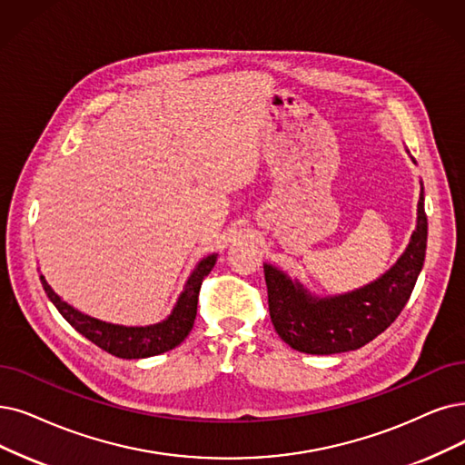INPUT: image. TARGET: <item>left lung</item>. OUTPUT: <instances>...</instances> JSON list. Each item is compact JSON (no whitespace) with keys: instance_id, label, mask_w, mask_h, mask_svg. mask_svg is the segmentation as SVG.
<instances>
[{"instance_id":"1","label":"left lung","mask_w":465,"mask_h":465,"mask_svg":"<svg viewBox=\"0 0 465 465\" xmlns=\"http://www.w3.org/2000/svg\"><path fill=\"white\" fill-rule=\"evenodd\" d=\"M427 246L423 191L418 225L399 262L376 282L338 297L309 295L278 269L265 265L269 312L274 330L292 349L309 355L355 351L395 322L416 286Z\"/></svg>"}]
</instances>
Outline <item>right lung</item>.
Returning a JSON list of instances; mask_svg holds the SVG:
<instances>
[{
	"mask_svg": "<svg viewBox=\"0 0 465 465\" xmlns=\"http://www.w3.org/2000/svg\"><path fill=\"white\" fill-rule=\"evenodd\" d=\"M215 262V253L202 259L196 271L191 274L187 288L181 293L173 312L163 322H158L154 326H118L87 317V314L63 302L61 297L51 290L44 276H40V281L47 297L53 302V305L59 309L66 322L74 330H78L91 343H95L103 351L120 359H146L177 347L189 336L196 319L200 286L203 282V278H206L213 269Z\"/></svg>",
	"mask_w": 465,
	"mask_h": 465,
	"instance_id": "1",
	"label": "right lung"
}]
</instances>
